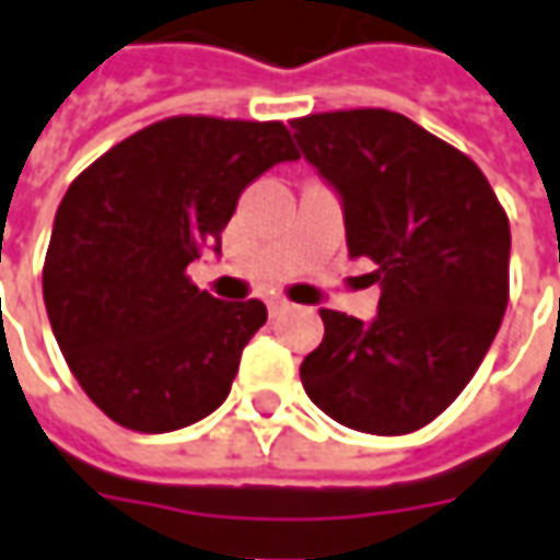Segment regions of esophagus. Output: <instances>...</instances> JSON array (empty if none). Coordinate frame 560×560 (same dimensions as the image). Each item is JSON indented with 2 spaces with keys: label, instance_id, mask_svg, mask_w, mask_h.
Segmentation results:
<instances>
[{
  "label": "esophagus",
  "instance_id": "1",
  "mask_svg": "<svg viewBox=\"0 0 560 560\" xmlns=\"http://www.w3.org/2000/svg\"><path fill=\"white\" fill-rule=\"evenodd\" d=\"M291 308V303L288 300H269V315L276 318V315H281V312H288Z\"/></svg>",
  "mask_w": 560,
  "mask_h": 560
}]
</instances>
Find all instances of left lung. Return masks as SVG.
Segmentation results:
<instances>
[{
  "mask_svg": "<svg viewBox=\"0 0 560 560\" xmlns=\"http://www.w3.org/2000/svg\"><path fill=\"white\" fill-rule=\"evenodd\" d=\"M303 158L336 187L351 257L382 288L370 324L320 308L300 363L320 412L400 436L445 412L488 354L510 303V218L482 170L388 108L291 120Z\"/></svg>",
  "mask_w": 560,
  "mask_h": 560,
  "instance_id": "8db88e82",
  "label": "left lung"
}]
</instances>
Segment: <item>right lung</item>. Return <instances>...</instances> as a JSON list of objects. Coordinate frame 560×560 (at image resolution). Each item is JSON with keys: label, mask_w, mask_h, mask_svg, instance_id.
Returning <instances> with one entry per match:
<instances>
[{"label": "right lung", "mask_w": 560, "mask_h": 560, "mask_svg": "<svg viewBox=\"0 0 560 560\" xmlns=\"http://www.w3.org/2000/svg\"><path fill=\"white\" fill-rule=\"evenodd\" d=\"M296 158L281 120L178 115L108 148L69 185L42 291L78 385L120 428L170 433L226 400L267 306L214 300L187 264L221 252L242 190Z\"/></svg>", "instance_id": "obj_1"}]
</instances>
